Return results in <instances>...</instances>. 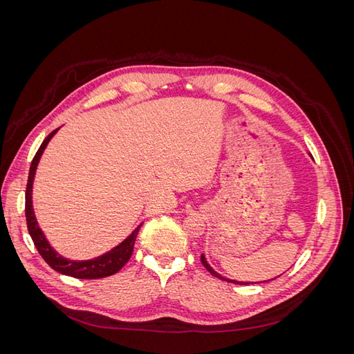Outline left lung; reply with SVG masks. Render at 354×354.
Instances as JSON below:
<instances>
[{"mask_svg": "<svg viewBox=\"0 0 354 354\" xmlns=\"http://www.w3.org/2000/svg\"><path fill=\"white\" fill-rule=\"evenodd\" d=\"M201 261H202V264H203V267H205V269L212 274V276H216V277H218V279H221V281H227V282H233V283H241V285H246L248 282H236V281H229V279H226V277H223V276H220L216 270H212L211 267H209V264L207 263V260H205V257H203V254L201 255ZM267 282V281H266Z\"/></svg>", "mask_w": 354, "mask_h": 354, "instance_id": "left-lung-1", "label": "left lung"}]
</instances>
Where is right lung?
<instances>
[{"mask_svg": "<svg viewBox=\"0 0 354 354\" xmlns=\"http://www.w3.org/2000/svg\"><path fill=\"white\" fill-rule=\"evenodd\" d=\"M56 131L57 130L50 133L46 137V140L42 142L38 152L35 153L34 159H32V164L29 168V177H28L26 195H25V216H26L29 234L32 241H34V245L38 250L39 255L44 259V261L51 267V269H55L56 272L66 276L77 277V279H100V277H108L111 274L120 272L127 264V261L130 260L140 226H138L124 242L115 246V248L111 250L109 252H106L100 257H95V259L87 260V261H72V260L63 259L62 255H59L55 250L51 248L44 236V233L41 232V229L38 227V223L35 220V214H34V209H32V183H34V177H35V171L39 162V158L42 152H44L46 146L48 145L50 138L56 134Z\"/></svg>", "mask_w": 354, "mask_h": 354, "instance_id": "add662e5", "label": "right lung"}]
</instances>
